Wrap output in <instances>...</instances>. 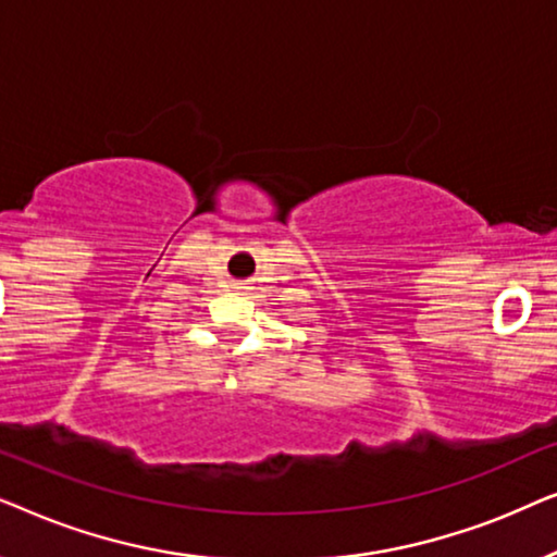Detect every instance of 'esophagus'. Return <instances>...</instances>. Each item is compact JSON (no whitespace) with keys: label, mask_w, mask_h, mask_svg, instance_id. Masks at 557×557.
I'll return each mask as SVG.
<instances>
[{"label":"esophagus","mask_w":557,"mask_h":557,"mask_svg":"<svg viewBox=\"0 0 557 557\" xmlns=\"http://www.w3.org/2000/svg\"><path fill=\"white\" fill-rule=\"evenodd\" d=\"M233 288H238V292H240V288H248L246 284H243V281H235V284H233Z\"/></svg>","instance_id":"1"}]
</instances>
